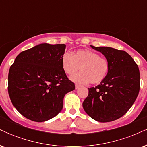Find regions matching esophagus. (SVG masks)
I'll use <instances>...</instances> for the list:
<instances>
[{"mask_svg": "<svg viewBox=\"0 0 147 147\" xmlns=\"http://www.w3.org/2000/svg\"><path fill=\"white\" fill-rule=\"evenodd\" d=\"M80 86H81L79 85V84H75V88L76 89H78Z\"/></svg>", "mask_w": 147, "mask_h": 147, "instance_id": "obj_1", "label": "esophagus"}]
</instances>
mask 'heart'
<instances>
[{"label": "heart", "instance_id": "1", "mask_svg": "<svg viewBox=\"0 0 147 147\" xmlns=\"http://www.w3.org/2000/svg\"><path fill=\"white\" fill-rule=\"evenodd\" d=\"M62 69L65 74L73 75L79 69L81 72L71 77L72 82L86 84L90 82L97 84L102 82L109 70V61L88 50H79L73 55L65 52L61 57Z\"/></svg>", "mask_w": 147, "mask_h": 147}]
</instances>
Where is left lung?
I'll list each match as a JSON object with an SVG mask.
<instances>
[{"label":"left lung","instance_id":"1","mask_svg":"<svg viewBox=\"0 0 147 147\" xmlns=\"http://www.w3.org/2000/svg\"><path fill=\"white\" fill-rule=\"evenodd\" d=\"M91 48L109 61V70L97 86L89 88L83 102L85 112L97 122H109L122 117L137 98L140 90V71L127 52L111 47Z\"/></svg>","mask_w":147,"mask_h":147}]
</instances>
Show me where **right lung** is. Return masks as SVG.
Returning <instances> with one entry per match:
<instances>
[{
    "label": "right lung",
    "instance_id": "right-lung-1",
    "mask_svg": "<svg viewBox=\"0 0 147 147\" xmlns=\"http://www.w3.org/2000/svg\"><path fill=\"white\" fill-rule=\"evenodd\" d=\"M65 50V44L41 43L15 59L8 75V92L25 117L37 122L52 119L61 111L65 95L75 90L62 69Z\"/></svg>",
    "mask_w": 147,
    "mask_h": 147
}]
</instances>
